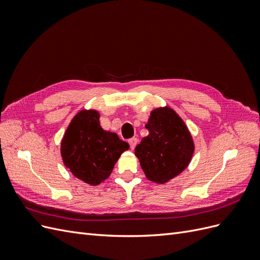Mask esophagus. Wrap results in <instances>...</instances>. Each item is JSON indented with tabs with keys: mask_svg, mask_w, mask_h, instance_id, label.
I'll return each mask as SVG.
<instances>
[{
	"mask_svg": "<svg viewBox=\"0 0 260 260\" xmlns=\"http://www.w3.org/2000/svg\"><path fill=\"white\" fill-rule=\"evenodd\" d=\"M129 144H130V147L133 149L136 147V145L138 144V139L137 138H131V139H129Z\"/></svg>",
	"mask_w": 260,
	"mask_h": 260,
	"instance_id": "obj_1",
	"label": "esophagus"
}]
</instances>
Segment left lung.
Listing matches in <instances>:
<instances>
[{
  "instance_id": "1",
  "label": "left lung",
  "mask_w": 260,
  "mask_h": 260,
  "mask_svg": "<svg viewBox=\"0 0 260 260\" xmlns=\"http://www.w3.org/2000/svg\"><path fill=\"white\" fill-rule=\"evenodd\" d=\"M148 136L136 147V156L148 180L156 183L181 174L190 162L194 144L183 120L169 107L156 108L145 124Z\"/></svg>"
}]
</instances>
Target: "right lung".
<instances>
[{
	"instance_id": "right-lung-1",
	"label": "right lung",
	"mask_w": 260,
	"mask_h": 260,
	"mask_svg": "<svg viewBox=\"0 0 260 260\" xmlns=\"http://www.w3.org/2000/svg\"><path fill=\"white\" fill-rule=\"evenodd\" d=\"M96 111H81L69 123L61 140L65 166L83 182L98 185L112 174L119 156L129 148L116 133L105 131Z\"/></svg>"
}]
</instances>
